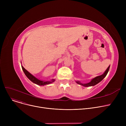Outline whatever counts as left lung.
I'll return each mask as SVG.
<instances>
[{
  "label": "left lung",
  "mask_w": 126,
  "mask_h": 126,
  "mask_svg": "<svg viewBox=\"0 0 126 126\" xmlns=\"http://www.w3.org/2000/svg\"><path fill=\"white\" fill-rule=\"evenodd\" d=\"M109 68H110V65L108 66V67L107 68V69H106V70L105 71L104 73L100 76H97V77H96L95 78L92 79L91 81L88 83H86V84H82L81 83V82H80L79 81H76V83L78 84H80L81 85H82L84 87H89V86H94L95 85H96L97 84H98L99 82H100L101 81H102L103 80V79L106 76V75H107L108 72L109 71Z\"/></svg>",
  "instance_id": "left-lung-1"
}]
</instances>
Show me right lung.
I'll return each instance as SVG.
<instances>
[{
	"label": "right lung",
	"mask_w": 126,
	"mask_h": 126,
	"mask_svg": "<svg viewBox=\"0 0 126 126\" xmlns=\"http://www.w3.org/2000/svg\"><path fill=\"white\" fill-rule=\"evenodd\" d=\"M22 70L24 72V73L25 74V76L28 77V78L30 80H31L32 82H33L34 83L37 84L38 85L40 86H44L45 85H48L49 84H51L52 83H53L54 82H55V79H52L51 80H50V81H41L39 80L37 78H36L35 77H34L33 75H32L31 74H30V72L26 70L22 66H21Z\"/></svg>",
	"instance_id": "obj_1"
}]
</instances>
